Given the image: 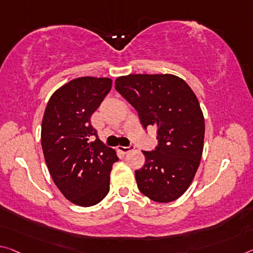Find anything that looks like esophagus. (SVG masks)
I'll return each instance as SVG.
<instances>
[{
	"label": "esophagus",
	"instance_id": "esophagus-1",
	"mask_svg": "<svg viewBox=\"0 0 253 253\" xmlns=\"http://www.w3.org/2000/svg\"><path fill=\"white\" fill-rule=\"evenodd\" d=\"M131 150H134V145H129V146H118V151L122 152L124 154H127L128 152H130Z\"/></svg>",
	"mask_w": 253,
	"mask_h": 253
}]
</instances>
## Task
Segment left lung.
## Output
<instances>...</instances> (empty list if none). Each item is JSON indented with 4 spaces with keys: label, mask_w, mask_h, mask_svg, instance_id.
Listing matches in <instances>:
<instances>
[{
    "label": "left lung",
    "mask_w": 253,
    "mask_h": 253,
    "mask_svg": "<svg viewBox=\"0 0 253 253\" xmlns=\"http://www.w3.org/2000/svg\"><path fill=\"white\" fill-rule=\"evenodd\" d=\"M115 87L145 129L158 128V146L143 151L145 164L135 171L139 191L154 202H173L190 186L202 159L205 122L197 97L172 74L120 76Z\"/></svg>",
    "instance_id": "1"
}]
</instances>
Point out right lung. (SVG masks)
<instances>
[{
	"label": "right lung",
	"instance_id": "right-lung-1",
	"mask_svg": "<svg viewBox=\"0 0 253 253\" xmlns=\"http://www.w3.org/2000/svg\"><path fill=\"white\" fill-rule=\"evenodd\" d=\"M111 85L108 78L72 80L54 92L43 114L42 147L47 168L58 189L75 205H97L109 192L118 156L100 141L90 119Z\"/></svg>",
	"mask_w": 253,
	"mask_h": 253
}]
</instances>
